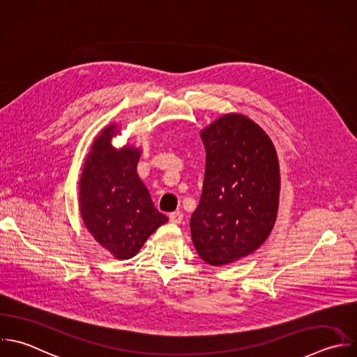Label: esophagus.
Returning a JSON list of instances; mask_svg holds the SVG:
<instances>
[{
	"label": "esophagus",
	"mask_w": 357,
	"mask_h": 357,
	"mask_svg": "<svg viewBox=\"0 0 357 357\" xmlns=\"http://www.w3.org/2000/svg\"><path fill=\"white\" fill-rule=\"evenodd\" d=\"M169 219L172 223H176V225H180L181 220H183V213L180 211H176V212H172L169 215Z\"/></svg>",
	"instance_id": "obj_1"
}]
</instances>
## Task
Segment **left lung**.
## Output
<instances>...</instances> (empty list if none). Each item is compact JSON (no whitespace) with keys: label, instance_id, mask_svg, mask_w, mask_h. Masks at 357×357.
<instances>
[{"label":"left lung","instance_id":"8db88e82","mask_svg":"<svg viewBox=\"0 0 357 357\" xmlns=\"http://www.w3.org/2000/svg\"><path fill=\"white\" fill-rule=\"evenodd\" d=\"M205 177L190 229L198 255L213 266L254 252L271 234L280 174L266 132L243 114H225L201 131Z\"/></svg>","mask_w":357,"mask_h":357}]
</instances>
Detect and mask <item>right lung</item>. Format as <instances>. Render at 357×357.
<instances>
[{"label": "right lung", "instance_id": "add662e5", "mask_svg": "<svg viewBox=\"0 0 357 357\" xmlns=\"http://www.w3.org/2000/svg\"><path fill=\"white\" fill-rule=\"evenodd\" d=\"M116 124L98 135L79 180V212L93 238L117 259L134 257L148 237L169 219L160 213L137 173L141 149H116Z\"/></svg>", "mask_w": 357, "mask_h": 357}]
</instances>
